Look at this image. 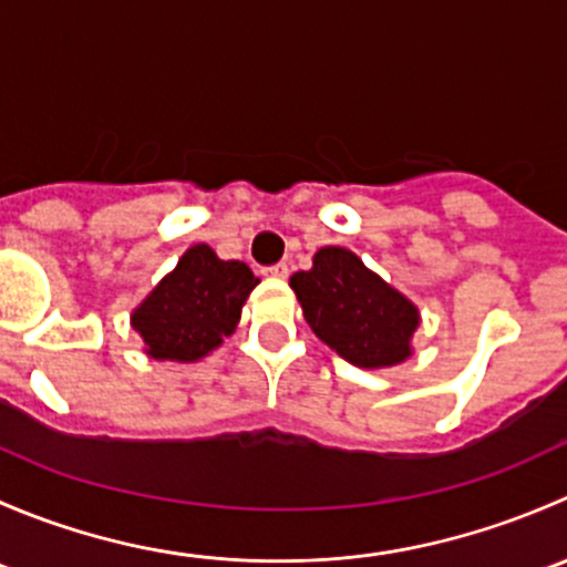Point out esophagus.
Listing matches in <instances>:
<instances>
[{
    "label": "esophagus",
    "mask_w": 567,
    "mask_h": 567,
    "mask_svg": "<svg viewBox=\"0 0 567 567\" xmlns=\"http://www.w3.org/2000/svg\"><path fill=\"white\" fill-rule=\"evenodd\" d=\"M262 274H266V277H274V279H285L290 274V268H288V262H274V266L262 268Z\"/></svg>",
    "instance_id": "1"
}]
</instances>
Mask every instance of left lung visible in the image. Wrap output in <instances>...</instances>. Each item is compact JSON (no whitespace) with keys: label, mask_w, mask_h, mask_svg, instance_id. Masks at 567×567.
Segmentation results:
<instances>
[{"label":"left lung","mask_w":567,"mask_h":567,"mask_svg":"<svg viewBox=\"0 0 567 567\" xmlns=\"http://www.w3.org/2000/svg\"><path fill=\"white\" fill-rule=\"evenodd\" d=\"M290 288L310 329L346 362L375 370L411 357L420 310L353 251L318 249L310 271L293 274Z\"/></svg>","instance_id":"left-lung-1"}]
</instances>
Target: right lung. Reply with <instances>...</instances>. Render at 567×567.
Instances as JSON below:
<instances>
[{
	"instance_id": "obj_1",
	"label": "right lung",
	"mask_w": 567,
	"mask_h": 567,
	"mask_svg": "<svg viewBox=\"0 0 567 567\" xmlns=\"http://www.w3.org/2000/svg\"><path fill=\"white\" fill-rule=\"evenodd\" d=\"M260 279L241 260H219L208 244L186 249L177 266L131 316L145 353L162 362H197L236 331Z\"/></svg>"
}]
</instances>
